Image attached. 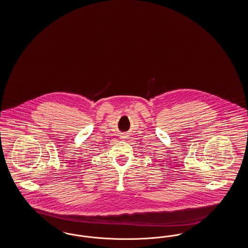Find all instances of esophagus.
Instances as JSON below:
<instances>
[{
    "instance_id": "34e87169",
    "label": "esophagus",
    "mask_w": 248,
    "mask_h": 248,
    "mask_svg": "<svg viewBox=\"0 0 248 248\" xmlns=\"http://www.w3.org/2000/svg\"><path fill=\"white\" fill-rule=\"evenodd\" d=\"M121 137H122V139H124V138H127V135H123L122 136H121Z\"/></svg>"
}]
</instances>
